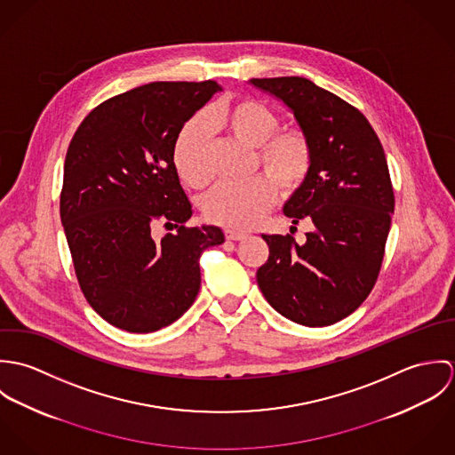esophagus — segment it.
<instances>
[{
  "label": "esophagus",
  "mask_w": 455,
  "mask_h": 455,
  "mask_svg": "<svg viewBox=\"0 0 455 455\" xmlns=\"http://www.w3.org/2000/svg\"><path fill=\"white\" fill-rule=\"evenodd\" d=\"M226 238L228 240H233V242H240V240H243L247 235L245 233H242V231H233V229H226Z\"/></svg>",
  "instance_id": "34e87169"
}]
</instances>
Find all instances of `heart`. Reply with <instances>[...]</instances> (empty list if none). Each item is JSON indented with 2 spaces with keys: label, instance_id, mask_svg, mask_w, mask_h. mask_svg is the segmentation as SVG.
<instances>
[{
  "label": "heart",
  "instance_id": "obj_1",
  "mask_svg": "<svg viewBox=\"0 0 455 455\" xmlns=\"http://www.w3.org/2000/svg\"><path fill=\"white\" fill-rule=\"evenodd\" d=\"M206 124L229 132L238 141L256 147L254 156L264 175L243 182H222L203 199V213L210 222L231 229L252 228L275 201V187L292 195L307 182L314 166V147L299 128L276 130L278 116L258 100H236L210 110L180 131L173 147L179 177L191 188H203L210 179L206 164Z\"/></svg>",
  "mask_w": 455,
  "mask_h": 455
}]
</instances>
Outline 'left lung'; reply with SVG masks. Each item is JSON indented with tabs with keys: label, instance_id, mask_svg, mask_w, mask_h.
Here are the masks:
<instances>
[{
	"label": "left lung",
	"instance_id": "left-lung-1",
	"mask_svg": "<svg viewBox=\"0 0 455 455\" xmlns=\"http://www.w3.org/2000/svg\"><path fill=\"white\" fill-rule=\"evenodd\" d=\"M251 84L291 108L314 147L307 182L283 204L292 224L307 219L314 231L303 245L291 235H262L269 256L258 269V285L292 323L334 324L368 298L384 260L394 213L384 147L355 107L308 78Z\"/></svg>",
	"mask_w": 455,
	"mask_h": 455
}]
</instances>
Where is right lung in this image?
<instances>
[{"label": "right lung", "mask_w": 455, "mask_h": 455, "mask_svg": "<svg viewBox=\"0 0 455 455\" xmlns=\"http://www.w3.org/2000/svg\"><path fill=\"white\" fill-rule=\"evenodd\" d=\"M222 87L152 82L98 105L75 131L65 159L61 222L78 285L108 324L154 332L195 303L217 226H186L193 215L173 164L184 124ZM156 221L175 234L156 243Z\"/></svg>", "instance_id": "right-lung-1"}]
</instances>
